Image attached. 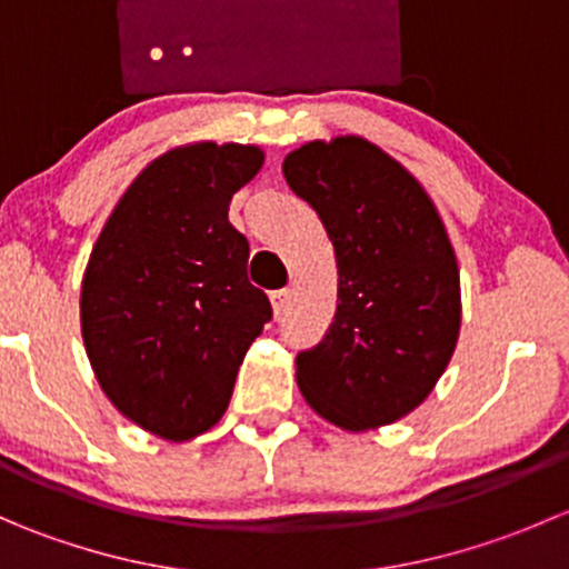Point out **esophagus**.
I'll use <instances>...</instances> for the list:
<instances>
[{
  "label": "esophagus",
  "instance_id": "obj_1",
  "mask_svg": "<svg viewBox=\"0 0 569 569\" xmlns=\"http://www.w3.org/2000/svg\"><path fill=\"white\" fill-rule=\"evenodd\" d=\"M289 297H291L289 289H280V291H272V295H269V300H272V311L278 319L283 317L286 308H289Z\"/></svg>",
  "mask_w": 569,
  "mask_h": 569
}]
</instances>
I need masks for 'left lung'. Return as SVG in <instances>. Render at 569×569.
I'll return each instance as SVG.
<instances>
[{
	"instance_id": "8db88e82",
	"label": "left lung",
	"mask_w": 569,
	"mask_h": 569,
	"mask_svg": "<svg viewBox=\"0 0 569 569\" xmlns=\"http://www.w3.org/2000/svg\"><path fill=\"white\" fill-rule=\"evenodd\" d=\"M283 176L319 214L338 267L336 317L297 355V386L349 432L399 421L432 393L460 338V267L443 220L363 137L306 142Z\"/></svg>"
}]
</instances>
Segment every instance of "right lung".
Listing matches in <instances>:
<instances>
[{
    "instance_id": "add662e5",
    "label": "right lung",
    "mask_w": 569,
    "mask_h": 569,
    "mask_svg": "<svg viewBox=\"0 0 569 569\" xmlns=\"http://www.w3.org/2000/svg\"><path fill=\"white\" fill-rule=\"evenodd\" d=\"M263 151L192 142L153 159L109 214L82 278V338L101 391L164 440L203 435L272 319L228 222Z\"/></svg>"
}]
</instances>
